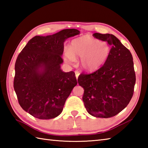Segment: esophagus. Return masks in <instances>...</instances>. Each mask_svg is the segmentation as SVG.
<instances>
[{"label":"esophagus","instance_id":"esophagus-1","mask_svg":"<svg viewBox=\"0 0 148 148\" xmlns=\"http://www.w3.org/2000/svg\"><path fill=\"white\" fill-rule=\"evenodd\" d=\"M75 74H76V79H77L78 77L79 76V72L78 71H75Z\"/></svg>","mask_w":148,"mask_h":148}]
</instances>
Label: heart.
<instances>
[{
    "instance_id": "obj_1",
    "label": "heart",
    "mask_w": 148,
    "mask_h": 148,
    "mask_svg": "<svg viewBox=\"0 0 148 148\" xmlns=\"http://www.w3.org/2000/svg\"><path fill=\"white\" fill-rule=\"evenodd\" d=\"M111 53V47L105 41H100L89 34L73 39L69 49L65 50L64 58L72 64L80 57V66L83 70L94 72L104 65Z\"/></svg>"
}]
</instances>
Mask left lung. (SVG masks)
Instances as JSON below:
<instances>
[{
	"label": "left lung",
	"instance_id": "obj_1",
	"mask_svg": "<svg viewBox=\"0 0 148 148\" xmlns=\"http://www.w3.org/2000/svg\"><path fill=\"white\" fill-rule=\"evenodd\" d=\"M93 36L111 46L108 59L92 74H81L78 83L84 88L83 100L88 112L108 118L123 110L133 96L136 73L130 51L112 34L95 33Z\"/></svg>",
	"mask_w": 148,
	"mask_h": 148
}]
</instances>
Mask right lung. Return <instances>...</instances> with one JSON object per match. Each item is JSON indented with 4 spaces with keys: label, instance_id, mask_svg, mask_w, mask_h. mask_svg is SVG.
Masks as SVG:
<instances>
[{
    "label": "right lung",
    "instance_id": "right-lung-1",
    "mask_svg": "<svg viewBox=\"0 0 148 148\" xmlns=\"http://www.w3.org/2000/svg\"><path fill=\"white\" fill-rule=\"evenodd\" d=\"M79 33L71 29L50 36H36L18 55L14 89L22 109L34 117L49 119L60 114L77 84L74 72H63L60 65L65 40Z\"/></svg>",
    "mask_w": 148,
    "mask_h": 148
}]
</instances>
